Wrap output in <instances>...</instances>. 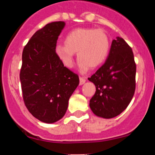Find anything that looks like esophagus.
Here are the masks:
<instances>
[{"mask_svg": "<svg viewBox=\"0 0 155 155\" xmlns=\"http://www.w3.org/2000/svg\"><path fill=\"white\" fill-rule=\"evenodd\" d=\"M79 80H80V82H79V84H80V85H82V84H84V83H85L86 80L84 78H82V77H80L79 78Z\"/></svg>", "mask_w": 155, "mask_h": 155, "instance_id": "34e87169", "label": "esophagus"}]
</instances>
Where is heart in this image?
I'll return each mask as SVG.
<instances>
[{"label":"heart","mask_w":155,"mask_h":155,"mask_svg":"<svg viewBox=\"0 0 155 155\" xmlns=\"http://www.w3.org/2000/svg\"><path fill=\"white\" fill-rule=\"evenodd\" d=\"M55 51L68 68L73 67L74 54L78 52L79 69L84 73L105 62L110 51V39L102 29L76 28L66 35L64 45L57 46Z\"/></svg>","instance_id":"b5f03b06"}]
</instances>
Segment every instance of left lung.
<instances>
[{"label": "left lung", "instance_id": "1", "mask_svg": "<svg viewBox=\"0 0 155 155\" xmlns=\"http://www.w3.org/2000/svg\"><path fill=\"white\" fill-rule=\"evenodd\" d=\"M136 64L134 53L123 38L116 37L105 64L88 78L96 87L89 106L95 116L116 117L124 112L135 91Z\"/></svg>", "mask_w": 155, "mask_h": 155}]
</instances>
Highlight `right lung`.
<instances>
[{
  "label": "right lung",
  "mask_w": 155,
  "mask_h": 155,
  "mask_svg": "<svg viewBox=\"0 0 155 155\" xmlns=\"http://www.w3.org/2000/svg\"><path fill=\"white\" fill-rule=\"evenodd\" d=\"M64 21H53L34 34L22 52L20 71L25 105L34 117L46 124L65 115L70 97L79 84L78 74L64 67L56 53Z\"/></svg>",
  "instance_id": "obj_1"
}]
</instances>
